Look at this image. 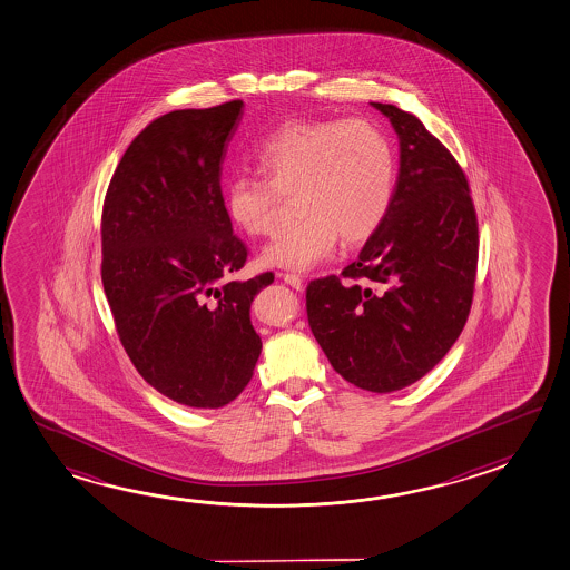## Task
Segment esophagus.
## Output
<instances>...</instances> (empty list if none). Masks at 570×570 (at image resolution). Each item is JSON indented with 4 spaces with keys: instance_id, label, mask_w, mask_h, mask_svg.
Segmentation results:
<instances>
[{
    "instance_id": "34e87169",
    "label": "esophagus",
    "mask_w": 570,
    "mask_h": 570,
    "mask_svg": "<svg viewBox=\"0 0 570 570\" xmlns=\"http://www.w3.org/2000/svg\"><path fill=\"white\" fill-rule=\"evenodd\" d=\"M281 277H283V281H285L287 285H291L293 289H303V279H301V275H295V273H283Z\"/></svg>"
}]
</instances>
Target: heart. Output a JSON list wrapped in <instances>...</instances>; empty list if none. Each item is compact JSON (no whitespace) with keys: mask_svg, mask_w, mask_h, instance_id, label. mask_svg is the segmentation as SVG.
<instances>
[{"mask_svg":"<svg viewBox=\"0 0 570 570\" xmlns=\"http://www.w3.org/2000/svg\"><path fill=\"white\" fill-rule=\"evenodd\" d=\"M261 177L235 175L225 185V212L247 237L273 229L281 197L299 215L261 252L265 267L307 271L327 259L338 237L365 243L385 222L395 195L391 139L363 119H293L253 155Z\"/></svg>","mask_w":570,"mask_h":570,"instance_id":"heart-1","label":"heart"}]
</instances>
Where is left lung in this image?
Wrapping results in <instances>:
<instances>
[{"instance_id": "obj_1", "label": "left lung", "mask_w": 570, "mask_h": 570, "mask_svg": "<svg viewBox=\"0 0 570 570\" xmlns=\"http://www.w3.org/2000/svg\"><path fill=\"white\" fill-rule=\"evenodd\" d=\"M373 107L401 145L393 203L357 261L307 285V317L338 375L393 393L425 376L461 335L473 305L479 223L451 151L413 114Z\"/></svg>"}]
</instances>
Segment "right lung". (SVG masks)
I'll return each mask as SVG.
<instances>
[{
    "instance_id": "right-lung-1",
    "label": "right lung",
    "mask_w": 570,
    "mask_h": 570,
    "mask_svg": "<svg viewBox=\"0 0 570 570\" xmlns=\"http://www.w3.org/2000/svg\"><path fill=\"white\" fill-rule=\"evenodd\" d=\"M243 101L157 117L127 147L101 213V281L117 335L139 375L194 409L232 403L252 381L261 338L253 297L267 271L247 261L222 194L225 145Z\"/></svg>"
}]
</instances>
